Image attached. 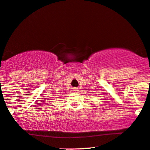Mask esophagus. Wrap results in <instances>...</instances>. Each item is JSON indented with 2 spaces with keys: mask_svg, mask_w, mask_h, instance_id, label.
<instances>
[{
  "mask_svg": "<svg viewBox=\"0 0 150 150\" xmlns=\"http://www.w3.org/2000/svg\"><path fill=\"white\" fill-rule=\"evenodd\" d=\"M78 91V89L77 88H73V92H76V91Z\"/></svg>",
  "mask_w": 150,
  "mask_h": 150,
  "instance_id": "1",
  "label": "esophagus"
}]
</instances>
